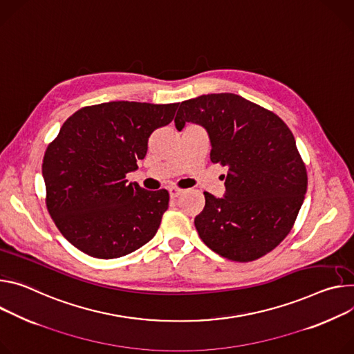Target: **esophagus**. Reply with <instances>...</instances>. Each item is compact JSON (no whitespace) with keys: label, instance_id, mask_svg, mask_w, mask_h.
Here are the masks:
<instances>
[{"label":"esophagus","instance_id":"obj_1","mask_svg":"<svg viewBox=\"0 0 354 354\" xmlns=\"http://www.w3.org/2000/svg\"><path fill=\"white\" fill-rule=\"evenodd\" d=\"M182 194H183V189H179V187H171V189H169V195H171L172 199L178 198V196L182 195Z\"/></svg>","mask_w":354,"mask_h":354}]
</instances>
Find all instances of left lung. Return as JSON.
Segmentation results:
<instances>
[{
    "label": "left lung",
    "mask_w": 354,
    "mask_h": 354,
    "mask_svg": "<svg viewBox=\"0 0 354 354\" xmlns=\"http://www.w3.org/2000/svg\"><path fill=\"white\" fill-rule=\"evenodd\" d=\"M186 122L206 128L212 162L227 168L226 195L205 192V209L195 218L202 241L232 261L261 259L292 230L308 189L291 130L272 111L233 93L182 102L175 127L180 131Z\"/></svg>",
    "instance_id": "1"
}]
</instances>
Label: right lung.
Wrapping results in <instances>:
<instances>
[{
    "mask_svg": "<svg viewBox=\"0 0 354 354\" xmlns=\"http://www.w3.org/2000/svg\"><path fill=\"white\" fill-rule=\"evenodd\" d=\"M178 106L110 102L83 107L63 122L44 156L45 202L76 248L110 260L155 236L168 190H145L125 176L138 168L149 136L174 120Z\"/></svg>",
    "mask_w": 354,
    "mask_h": 354,
    "instance_id": "add662e5",
    "label": "right lung"
}]
</instances>
